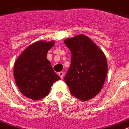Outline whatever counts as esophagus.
<instances>
[{
	"label": "esophagus",
	"mask_w": 129,
	"mask_h": 129,
	"mask_svg": "<svg viewBox=\"0 0 129 129\" xmlns=\"http://www.w3.org/2000/svg\"><path fill=\"white\" fill-rule=\"evenodd\" d=\"M59 76L61 77V79H63V76H64V72H59Z\"/></svg>",
	"instance_id": "1"
}]
</instances>
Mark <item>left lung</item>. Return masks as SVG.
Segmentation results:
<instances>
[{
  "label": "left lung",
  "mask_w": 129,
  "mask_h": 129,
  "mask_svg": "<svg viewBox=\"0 0 129 129\" xmlns=\"http://www.w3.org/2000/svg\"><path fill=\"white\" fill-rule=\"evenodd\" d=\"M69 48L71 64L64 81L70 93L81 101H89L99 94L107 74V61L103 52L84 35L64 41Z\"/></svg>",
  "instance_id": "1"
}]
</instances>
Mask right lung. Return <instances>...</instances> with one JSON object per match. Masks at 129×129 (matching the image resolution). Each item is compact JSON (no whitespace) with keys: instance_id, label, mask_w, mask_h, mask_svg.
Listing matches in <instances>:
<instances>
[{"instance_id":"add662e5","label":"right lung","mask_w":129,"mask_h":129,"mask_svg":"<svg viewBox=\"0 0 129 129\" xmlns=\"http://www.w3.org/2000/svg\"><path fill=\"white\" fill-rule=\"evenodd\" d=\"M54 41H38L24 50L14 64V76L20 91L32 100H40L49 94L53 83L61 79L47 59Z\"/></svg>"}]
</instances>
